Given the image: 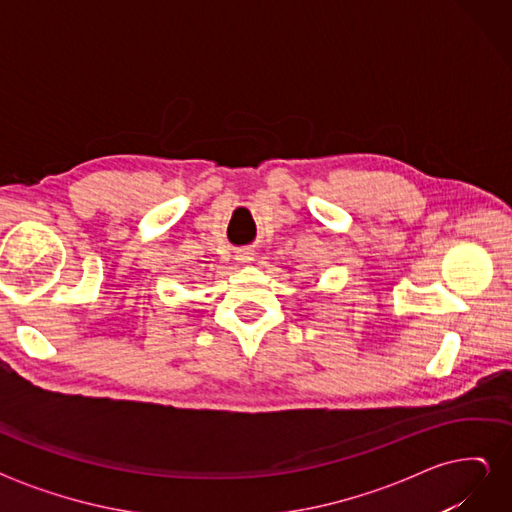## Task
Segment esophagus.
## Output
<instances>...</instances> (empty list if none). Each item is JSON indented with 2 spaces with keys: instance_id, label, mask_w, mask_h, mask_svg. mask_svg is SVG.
Here are the masks:
<instances>
[{
  "instance_id": "obj_1",
  "label": "esophagus",
  "mask_w": 512,
  "mask_h": 512,
  "mask_svg": "<svg viewBox=\"0 0 512 512\" xmlns=\"http://www.w3.org/2000/svg\"><path fill=\"white\" fill-rule=\"evenodd\" d=\"M252 258H254V254H252L250 250H239V252H237V260H239V262H250Z\"/></svg>"
}]
</instances>
